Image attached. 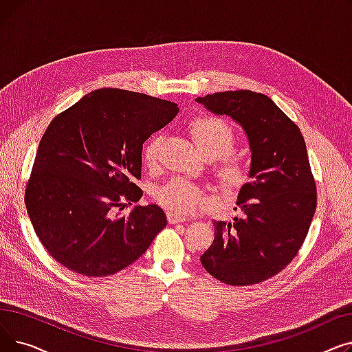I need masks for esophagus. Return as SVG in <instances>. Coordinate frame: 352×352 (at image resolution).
Wrapping results in <instances>:
<instances>
[{"mask_svg":"<svg viewBox=\"0 0 352 352\" xmlns=\"http://www.w3.org/2000/svg\"><path fill=\"white\" fill-rule=\"evenodd\" d=\"M166 218H168L170 224H179V223H184V221H187V217L175 214V212H168L166 214Z\"/></svg>","mask_w":352,"mask_h":352,"instance_id":"esophagus-1","label":"esophagus"}]
</instances>
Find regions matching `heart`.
<instances>
[{"label":"heart","mask_w":352,"mask_h":352,"mask_svg":"<svg viewBox=\"0 0 352 352\" xmlns=\"http://www.w3.org/2000/svg\"><path fill=\"white\" fill-rule=\"evenodd\" d=\"M191 137L204 158H219L223 162L217 168V178L226 190H235L241 187L248 173L247 162L238 155H227L235 144V133L231 125L217 117H201L190 125ZM162 138L155 135L148 140L144 146V160L148 164H154L158 158ZM155 198L160 204L173 212L187 214L204 206L206 194L195 184L173 178L157 190Z\"/></svg>","instance_id":"1"}]
</instances>
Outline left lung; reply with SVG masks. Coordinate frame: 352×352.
<instances>
[{"label":"left lung","instance_id":"obj_1","mask_svg":"<svg viewBox=\"0 0 352 352\" xmlns=\"http://www.w3.org/2000/svg\"><path fill=\"white\" fill-rule=\"evenodd\" d=\"M195 101L239 124L251 151V181L236 197L243 215L215 221L214 241L201 264L228 285L265 281L294 260L316 214L317 188L304 137L271 98L254 91L215 92Z\"/></svg>","mask_w":352,"mask_h":352}]
</instances>
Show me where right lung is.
I'll return each instance as SVG.
<instances>
[{
    "label": "right lung",
    "instance_id": "right-lung-1",
    "mask_svg": "<svg viewBox=\"0 0 352 352\" xmlns=\"http://www.w3.org/2000/svg\"><path fill=\"white\" fill-rule=\"evenodd\" d=\"M178 105L140 92L102 88L55 117L41 138L25 206L41 244L65 268L113 275L137 261L166 226L142 197V144L171 122Z\"/></svg>",
    "mask_w": 352,
    "mask_h": 352
}]
</instances>
